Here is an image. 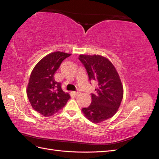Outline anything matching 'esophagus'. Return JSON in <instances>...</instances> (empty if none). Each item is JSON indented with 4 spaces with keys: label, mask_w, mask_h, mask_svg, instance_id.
Wrapping results in <instances>:
<instances>
[{
    "label": "esophagus",
    "mask_w": 159,
    "mask_h": 159,
    "mask_svg": "<svg viewBox=\"0 0 159 159\" xmlns=\"http://www.w3.org/2000/svg\"><path fill=\"white\" fill-rule=\"evenodd\" d=\"M73 93L75 95H78L80 93V91H73Z\"/></svg>",
    "instance_id": "1"
}]
</instances>
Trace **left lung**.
Instances as JSON below:
<instances>
[{"label":"left lung","instance_id":"obj_1","mask_svg":"<svg viewBox=\"0 0 159 159\" xmlns=\"http://www.w3.org/2000/svg\"><path fill=\"white\" fill-rule=\"evenodd\" d=\"M79 60L87 71L89 81L98 83L91 103L82 108L86 118L98 123L112 117L120 106L123 88L119 74L108 59L99 55H80Z\"/></svg>","mask_w":159,"mask_h":159}]
</instances>
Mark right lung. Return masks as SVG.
<instances>
[{
  "mask_svg": "<svg viewBox=\"0 0 159 159\" xmlns=\"http://www.w3.org/2000/svg\"><path fill=\"white\" fill-rule=\"evenodd\" d=\"M71 54L56 52L46 56L34 68L27 88L32 107L44 117L52 116L63 108L70 98L61 89L54 75L61 63Z\"/></svg>",
  "mask_w": 159,
  "mask_h": 159,
  "instance_id": "obj_1",
  "label": "right lung"
}]
</instances>
